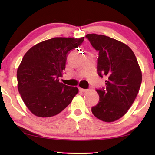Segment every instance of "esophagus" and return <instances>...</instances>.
I'll return each mask as SVG.
<instances>
[{
	"mask_svg": "<svg viewBox=\"0 0 155 155\" xmlns=\"http://www.w3.org/2000/svg\"><path fill=\"white\" fill-rule=\"evenodd\" d=\"M78 90H79V91H81V92H83V91H86L85 89H83V88H81V87L78 88Z\"/></svg>",
	"mask_w": 155,
	"mask_h": 155,
	"instance_id": "34e87169",
	"label": "esophagus"
}]
</instances>
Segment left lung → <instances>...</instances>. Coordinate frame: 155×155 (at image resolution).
<instances>
[{
	"mask_svg": "<svg viewBox=\"0 0 155 155\" xmlns=\"http://www.w3.org/2000/svg\"><path fill=\"white\" fill-rule=\"evenodd\" d=\"M85 38L98 51V74L106 78V87L96 89L99 101L91 112L104 122L115 121L127 112L137 95L142 80L140 68L134 52L125 44L94 33Z\"/></svg>",
	"mask_w": 155,
	"mask_h": 155,
	"instance_id": "obj_1",
	"label": "left lung"
}]
</instances>
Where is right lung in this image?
<instances>
[{
    "instance_id": "obj_1",
    "label": "right lung",
    "mask_w": 155,
    "mask_h": 155,
    "mask_svg": "<svg viewBox=\"0 0 155 155\" xmlns=\"http://www.w3.org/2000/svg\"><path fill=\"white\" fill-rule=\"evenodd\" d=\"M82 38H54L36 44L23 57L17 70L18 88L26 106L38 117L59 114L78 92L77 87L60 83L67 57Z\"/></svg>"
}]
</instances>
